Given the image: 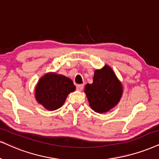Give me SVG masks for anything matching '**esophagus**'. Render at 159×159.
Returning a JSON list of instances; mask_svg holds the SVG:
<instances>
[{"instance_id":"esophagus-1","label":"esophagus","mask_w":159,"mask_h":159,"mask_svg":"<svg viewBox=\"0 0 159 159\" xmlns=\"http://www.w3.org/2000/svg\"><path fill=\"white\" fill-rule=\"evenodd\" d=\"M76 89H77L78 91H82L84 89V85L83 84H79V85L76 86Z\"/></svg>"}]
</instances>
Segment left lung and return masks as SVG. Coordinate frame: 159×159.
I'll return each mask as SVG.
<instances>
[{
	"mask_svg": "<svg viewBox=\"0 0 159 159\" xmlns=\"http://www.w3.org/2000/svg\"><path fill=\"white\" fill-rule=\"evenodd\" d=\"M122 92V83L107 65L101 69L95 70L93 83L87 84L84 89L90 107L99 114L106 113L117 105Z\"/></svg>",
	"mask_w": 159,
	"mask_h": 159,
	"instance_id": "obj_1",
	"label": "left lung"
}]
</instances>
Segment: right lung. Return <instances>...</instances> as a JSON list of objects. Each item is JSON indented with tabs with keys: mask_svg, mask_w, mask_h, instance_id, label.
Wrapping results in <instances>:
<instances>
[{
	"mask_svg": "<svg viewBox=\"0 0 159 159\" xmlns=\"http://www.w3.org/2000/svg\"><path fill=\"white\" fill-rule=\"evenodd\" d=\"M75 90V86L69 78L56 73H48L40 78L35 87L37 103L49 111L63 106L67 95Z\"/></svg>",
	"mask_w": 159,
	"mask_h": 159,
	"instance_id": "right-lung-1",
	"label": "right lung"
}]
</instances>
